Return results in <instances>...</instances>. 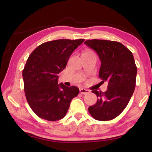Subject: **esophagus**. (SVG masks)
<instances>
[{
    "label": "esophagus",
    "instance_id": "obj_1",
    "mask_svg": "<svg viewBox=\"0 0 152 152\" xmlns=\"http://www.w3.org/2000/svg\"><path fill=\"white\" fill-rule=\"evenodd\" d=\"M80 92L82 93V94H83V95H86L88 94V93H89L90 92V91H89L88 89H84V88H82L80 89Z\"/></svg>",
    "mask_w": 152,
    "mask_h": 152
}]
</instances>
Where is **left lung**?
<instances>
[{
	"label": "left lung",
	"mask_w": 152,
	"mask_h": 152,
	"mask_svg": "<svg viewBox=\"0 0 152 152\" xmlns=\"http://www.w3.org/2000/svg\"><path fill=\"white\" fill-rule=\"evenodd\" d=\"M84 44L97 53L101 61L99 76L108 82L105 92L92 91L98 99L89 112L96 120H111L124 111L134 91L137 68L133 53L115 41L93 39Z\"/></svg>",
	"instance_id": "1"
}]
</instances>
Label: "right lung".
<instances>
[{"label": "right lung", "mask_w": 152, "mask_h": 152, "mask_svg": "<svg viewBox=\"0 0 152 152\" xmlns=\"http://www.w3.org/2000/svg\"><path fill=\"white\" fill-rule=\"evenodd\" d=\"M84 39H60L40 45L28 57L23 70L27 101L38 117L57 121L66 115L70 102L79 93L76 86L58 84V74L63 70L74 50Z\"/></svg>", "instance_id": "obj_1"}]
</instances>
